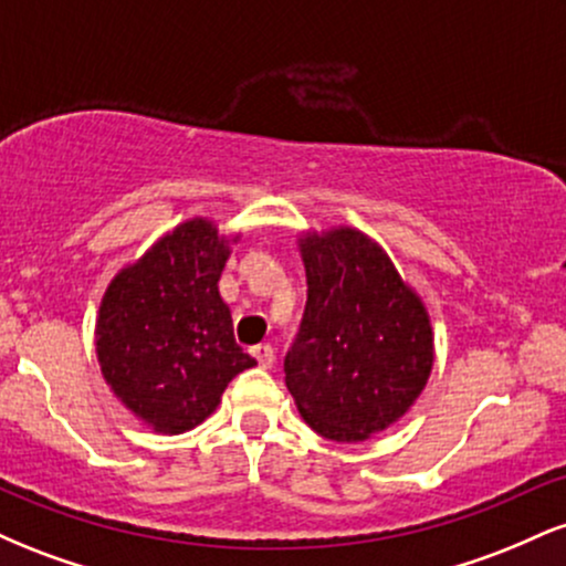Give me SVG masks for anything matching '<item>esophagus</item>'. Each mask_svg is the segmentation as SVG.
I'll return each mask as SVG.
<instances>
[{"mask_svg": "<svg viewBox=\"0 0 566 566\" xmlns=\"http://www.w3.org/2000/svg\"><path fill=\"white\" fill-rule=\"evenodd\" d=\"M250 354L255 356V361L261 365L263 369H269L271 365H274V348L269 346V343H261V346H252Z\"/></svg>", "mask_w": 566, "mask_h": 566, "instance_id": "1", "label": "esophagus"}]
</instances>
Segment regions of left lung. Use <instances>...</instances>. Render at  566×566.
I'll return each instance as SVG.
<instances>
[{"instance_id": "obj_1", "label": "left lung", "mask_w": 566, "mask_h": 566, "mask_svg": "<svg viewBox=\"0 0 566 566\" xmlns=\"http://www.w3.org/2000/svg\"><path fill=\"white\" fill-rule=\"evenodd\" d=\"M297 250L308 297L284 382L319 437L367 441L423 394L437 356L431 316L388 252L354 226L303 231Z\"/></svg>"}]
</instances>
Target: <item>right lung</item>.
<instances>
[{
    "mask_svg": "<svg viewBox=\"0 0 566 566\" xmlns=\"http://www.w3.org/2000/svg\"><path fill=\"white\" fill-rule=\"evenodd\" d=\"M239 233L188 218L116 271L95 319L101 375L154 433L205 423L226 386L255 359L233 340L218 282Z\"/></svg>",
    "mask_w": 566,
    "mask_h": 566,
    "instance_id": "add662e5",
    "label": "right lung"
}]
</instances>
